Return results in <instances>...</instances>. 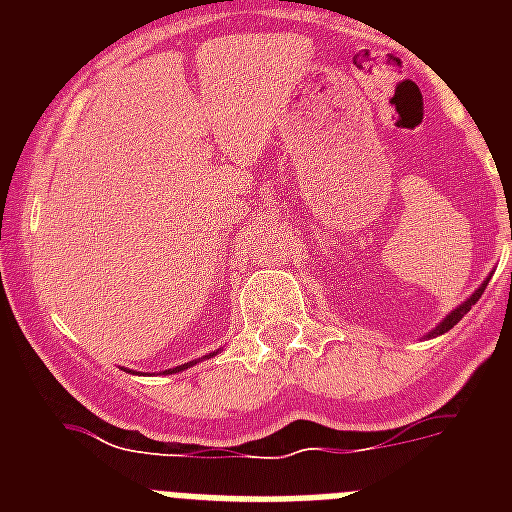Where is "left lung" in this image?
<instances>
[{
    "instance_id": "obj_1",
    "label": "left lung",
    "mask_w": 512,
    "mask_h": 512,
    "mask_svg": "<svg viewBox=\"0 0 512 512\" xmlns=\"http://www.w3.org/2000/svg\"><path fill=\"white\" fill-rule=\"evenodd\" d=\"M510 238H512V235H510ZM487 282H490V279H487ZM487 282H485V284H482V287H479V289H477V292H474V295H472V297H469V300H467V302H464V305H459V307H456V310H454V312H451V315H446V320H443V323H441V325H438V328H436V330H433L431 336H441V333H446V330H451V328H454V325H456V323H459V320H461V318H464V315H467V312H469V310H472V305H474V302H477V300H479V297H482V292H485Z\"/></svg>"
}]
</instances>
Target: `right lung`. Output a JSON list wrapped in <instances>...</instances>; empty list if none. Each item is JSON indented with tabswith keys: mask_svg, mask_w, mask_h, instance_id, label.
<instances>
[{
	"mask_svg": "<svg viewBox=\"0 0 512 512\" xmlns=\"http://www.w3.org/2000/svg\"><path fill=\"white\" fill-rule=\"evenodd\" d=\"M187 366H192V361H189V364H184V366H176V369H169V372H166V374H171V372H182V369H187Z\"/></svg>",
	"mask_w": 512,
	"mask_h": 512,
	"instance_id": "add662e5",
	"label": "right lung"
}]
</instances>
